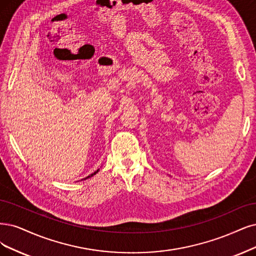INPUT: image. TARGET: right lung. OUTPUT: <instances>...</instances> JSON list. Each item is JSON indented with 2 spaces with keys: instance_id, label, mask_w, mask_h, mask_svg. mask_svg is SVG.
Listing matches in <instances>:
<instances>
[{
  "instance_id": "1",
  "label": "right lung",
  "mask_w": 256,
  "mask_h": 256,
  "mask_svg": "<svg viewBox=\"0 0 256 256\" xmlns=\"http://www.w3.org/2000/svg\"><path fill=\"white\" fill-rule=\"evenodd\" d=\"M98 172H99V168H98V170H97V171H94V173H92V174H90V175H88V177H85V178H83V179H88V178H90V177H92V176H94V175H96V174H97V173H98ZM83 179H82V180H83Z\"/></svg>"
}]
</instances>
